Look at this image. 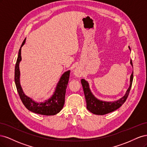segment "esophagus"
<instances>
[{"instance_id": "esophagus-1", "label": "esophagus", "mask_w": 147, "mask_h": 147, "mask_svg": "<svg viewBox=\"0 0 147 147\" xmlns=\"http://www.w3.org/2000/svg\"><path fill=\"white\" fill-rule=\"evenodd\" d=\"M74 74L76 75V76H80V72H78V70H75L74 72Z\"/></svg>"}]
</instances>
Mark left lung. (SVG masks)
<instances>
[{
  "label": "left lung",
  "mask_w": 147,
  "mask_h": 147,
  "mask_svg": "<svg viewBox=\"0 0 147 147\" xmlns=\"http://www.w3.org/2000/svg\"><path fill=\"white\" fill-rule=\"evenodd\" d=\"M129 48L131 50L130 47ZM130 63L132 66V60H131ZM133 80V72L130 77V85L124 95L121 99L117 101L113 102H105L97 99L96 97L92 94L90 87H89L88 83L84 79H82L81 83L83 88V91L84 97L86 102V108L90 112L95 115H104L105 114L112 112L113 111L119 109L127 99L129 91L131 90L132 83Z\"/></svg>",
  "instance_id": "left-lung-1"
}]
</instances>
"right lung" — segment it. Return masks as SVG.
Segmentation results:
<instances>
[{
	"instance_id": "add662e5",
	"label": "right lung",
	"mask_w": 147,
	"mask_h": 147,
	"mask_svg": "<svg viewBox=\"0 0 147 147\" xmlns=\"http://www.w3.org/2000/svg\"><path fill=\"white\" fill-rule=\"evenodd\" d=\"M26 42V38L24 40L23 42L20 47V49L18 56L17 61L15 65V82L17 89V91L18 92L20 99L23 102L24 106L29 111H31L35 113H37L40 115H55L58 113L63 108L65 102V96L66 92V88L67 86L68 82L70 76V70L67 71L62 75L59 82L57 83L54 94L50 97L44 102H35L30 97L25 95L23 89H22L20 82V71L19 65L20 61H21V47H23Z\"/></svg>"
}]
</instances>
